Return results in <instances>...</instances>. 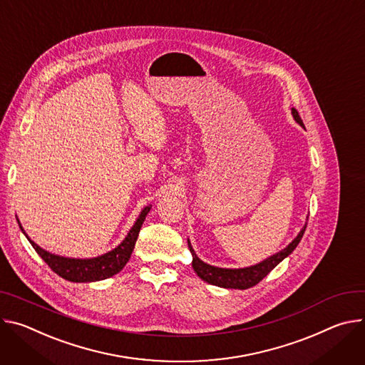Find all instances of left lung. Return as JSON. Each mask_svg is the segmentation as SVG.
Returning a JSON list of instances; mask_svg holds the SVG:
<instances>
[{
    "label": "left lung",
    "mask_w": 365,
    "mask_h": 365,
    "mask_svg": "<svg viewBox=\"0 0 365 365\" xmlns=\"http://www.w3.org/2000/svg\"><path fill=\"white\" fill-rule=\"evenodd\" d=\"M292 113H293L297 123L300 126H304L299 111L296 108H292ZM306 226L307 225H304L302 232L297 235V237L292 242V244L286 250H282L281 252L269 257L268 259L259 262L258 265L248 267V268H239V269L217 268V267H212L209 264H205L203 261H200L198 257L195 255L191 244H190V240H188V248H190V252L192 255V269L197 272V275L201 279H205L206 282H209V284H213V286H217V287H223V289L247 290L250 287L257 286L264 277H267L268 272H271L282 259H284L286 257H289L296 250L300 239L303 237Z\"/></svg>",
    "instance_id": "left-lung-1"
}]
</instances>
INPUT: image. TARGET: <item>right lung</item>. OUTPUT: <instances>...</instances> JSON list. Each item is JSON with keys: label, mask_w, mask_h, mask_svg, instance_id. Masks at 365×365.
Returning a JSON list of instances; mask_svg holds the SVG:
<instances>
[{"label": "right lung", "mask_w": 365, "mask_h": 365, "mask_svg": "<svg viewBox=\"0 0 365 365\" xmlns=\"http://www.w3.org/2000/svg\"><path fill=\"white\" fill-rule=\"evenodd\" d=\"M149 210H150V207H145L142 210L139 219L136 220V223L128 233L126 239L121 242V244L115 250H113L111 252H108L106 255L93 258V259H72V258L58 257V255L46 252L45 250L37 247L33 240H30L29 237L27 239L31 244V247L34 248V251L40 257H42V259L59 277H62L68 281H73V282H90V281L106 279V278L113 277L114 274L120 272L128 264V261L133 252L140 227H142ZM20 229L23 230L21 225H20ZM23 233H24V230H23Z\"/></svg>", "instance_id": "add662e5"}]
</instances>
